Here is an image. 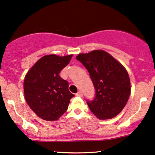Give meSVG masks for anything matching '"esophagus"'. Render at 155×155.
I'll use <instances>...</instances> for the list:
<instances>
[{
    "label": "esophagus",
    "instance_id": "34e87169",
    "mask_svg": "<svg viewBox=\"0 0 155 155\" xmlns=\"http://www.w3.org/2000/svg\"><path fill=\"white\" fill-rule=\"evenodd\" d=\"M76 96H79V97H82V92L79 91L77 93H76Z\"/></svg>",
    "mask_w": 155,
    "mask_h": 155
}]
</instances>
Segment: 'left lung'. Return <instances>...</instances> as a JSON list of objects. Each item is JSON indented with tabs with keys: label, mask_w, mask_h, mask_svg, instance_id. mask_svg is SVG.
Here are the masks:
<instances>
[{
	"label": "left lung",
	"mask_w": 155,
	"mask_h": 155,
	"mask_svg": "<svg viewBox=\"0 0 155 155\" xmlns=\"http://www.w3.org/2000/svg\"><path fill=\"white\" fill-rule=\"evenodd\" d=\"M76 59L89 72L96 96L87 100L91 111L99 119H110L122 111L130 97V79L125 68L110 54L95 50L79 54Z\"/></svg>",
	"instance_id": "left-lung-1"
}]
</instances>
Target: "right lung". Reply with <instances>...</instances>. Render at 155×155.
I'll list each match as a JSON object with an SVG mask.
<instances>
[{"label": "right lung", "instance_id": "add662e5", "mask_svg": "<svg viewBox=\"0 0 155 155\" xmlns=\"http://www.w3.org/2000/svg\"><path fill=\"white\" fill-rule=\"evenodd\" d=\"M73 55H45L34 64L25 76V101L36 115L43 120H57L65 113L74 96L68 82L59 73L69 64Z\"/></svg>", "mask_w": 155, "mask_h": 155}]
</instances>
